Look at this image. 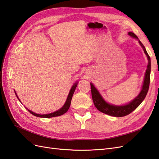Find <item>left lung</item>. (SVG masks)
Here are the masks:
<instances>
[{"mask_svg":"<svg viewBox=\"0 0 159 159\" xmlns=\"http://www.w3.org/2000/svg\"><path fill=\"white\" fill-rule=\"evenodd\" d=\"M129 34L131 37H133L135 39H137V36L134 33L129 32ZM139 43L141 45L143 49L144 50V53L148 58V63L147 65V69L146 70V73H145L144 83L143 85V89L140 91V94L138 95L137 98H135L132 102H130L129 104L125 106H115L108 104L105 101L101 94H99L98 90L94 87V85L90 83V88H91V94H92V98L94 102V106L96 107L97 109L105 114L111 115L112 116H116V117H121L125 116L126 115H129L130 113L132 112L134 110H135L141 103L143 100L144 99L145 97L147 96V94L148 93V90L149 89V84H150V77H151V58L149 57L148 54L147 53L145 47L143 43L139 40Z\"/></svg>","mask_w":159,"mask_h":159,"instance_id":"1","label":"left lung"}]
</instances>
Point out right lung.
Masks as SVG:
<instances>
[{"instance_id": "right-lung-1", "label": "right lung", "mask_w": 159, "mask_h": 159, "mask_svg": "<svg viewBox=\"0 0 159 159\" xmlns=\"http://www.w3.org/2000/svg\"><path fill=\"white\" fill-rule=\"evenodd\" d=\"M77 86V83H75L73 86H72V87L71 88L70 90V93L69 94V96H68L67 97V99H66V101L65 102V104L64 105V106H63L61 109L58 110L56 112H54L52 113H50V114H46V115H38L37 114V113H34L33 112V111H31L30 110H28L29 112L30 113H31L32 115H33L34 116H38V117H41V118H51V117H54V116H61L63 114H65V113L69 110V108L70 107V102H71V100H72V95H73L74 93H75V90L76 89V87ZM16 94V93H15ZM17 97V95H16ZM18 98V97H17Z\"/></svg>"}]
</instances>
